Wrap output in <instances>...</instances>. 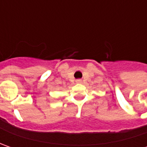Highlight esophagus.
I'll return each instance as SVG.
<instances>
[{"instance_id":"34e87169","label":"esophagus","mask_w":147,"mask_h":147,"mask_svg":"<svg viewBox=\"0 0 147 147\" xmlns=\"http://www.w3.org/2000/svg\"><path fill=\"white\" fill-rule=\"evenodd\" d=\"M76 82L77 83H78V84H79V83H82V80H81V79H77Z\"/></svg>"}]
</instances>
